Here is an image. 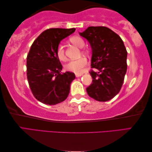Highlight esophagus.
Wrapping results in <instances>:
<instances>
[{
  "instance_id": "1",
  "label": "esophagus",
  "mask_w": 152,
  "mask_h": 152,
  "mask_svg": "<svg viewBox=\"0 0 152 152\" xmlns=\"http://www.w3.org/2000/svg\"><path fill=\"white\" fill-rule=\"evenodd\" d=\"M82 75H83V74H81V73H75V76H76V77H79L81 76Z\"/></svg>"
}]
</instances>
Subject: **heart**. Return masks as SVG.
<instances>
[{
    "label": "heart",
    "instance_id": "obj_1",
    "mask_svg": "<svg viewBox=\"0 0 152 152\" xmlns=\"http://www.w3.org/2000/svg\"><path fill=\"white\" fill-rule=\"evenodd\" d=\"M70 41L73 45L77 46L78 48H82L84 46L85 42L83 39L79 36H72L69 38ZM83 52V50H82ZM56 56L60 61H66V57L65 55V51H64V46L62 44H59L56 48ZM88 64V60L86 57H80L77 59L72 60L69 61L65 65H64V69L67 71L73 72L75 73H81L83 71L84 68Z\"/></svg>",
    "mask_w": 152,
    "mask_h": 152
}]
</instances>
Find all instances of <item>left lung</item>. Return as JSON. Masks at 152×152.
Here are the masks:
<instances>
[{
    "instance_id": "left-lung-1",
    "label": "left lung",
    "mask_w": 152,
    "mask_h": 152,
    "mask_svg": "<svg viewBox=\"0 0 152 152\" xmlns=\"http://www.w3.org/2000/svg\"><path fill=\"white\" fill-rule=\"evenodd\" d=\"M80 36L88 39L92 49V83L86 88L89 96L106 102L119 93L127 69V51L121 37L104 26L88 27Z\"/></svg>"
}]
</instances>
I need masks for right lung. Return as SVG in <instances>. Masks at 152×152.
<instances>
[{"label": "right lung", "mask_w": 152, "mask_h": 152, "mask_svg": "<svg viewBox=\"0 0 152 152\" xmlns=\"http://www.w3.org/2000/svg\"><path fill=\"white\" fill-rule=\"evenodd\" d=\"M75 31L48 29L32 44L27 56V78L34 96L42 103L55 105L69 95L75 75L72 72L61 73L63 66L56 52L60 42Z\"/></svg>", "instance_id": "right-lung-1"}]
</instances>
